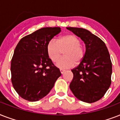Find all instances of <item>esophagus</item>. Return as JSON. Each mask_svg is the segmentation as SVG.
Segmentation results:
<instances>
[{
    "label": "esophagus",
    "instance_id": "1",
    "mask_svg": "<svg viewBox=\"0 0 120 120\" xmlns=\"http://www.w3.org/2000/svg\"><path fill=\"white\" fill-rule=\"evenodd\" d=\"M60 72H61V73H62V74H64V72L65 71V70H63V69H60Z\"/></svg>",
    "mask_w": 120,
    "mask_h": 120
}]
</instances>
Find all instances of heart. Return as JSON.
Returning <instances> with one entry per match:
<instances>
[{
  "label": "heart",
  "instance_id": "obj_1",
  "mask_svg": "<svg viewBox=\"0 0 120 120\" xmlns=\"http://www.w3.org/2000/svg\"><path fill=\"white\" fill-rule=\"evenodd\" d=\"M64 50V56L56 63L57 67L62 69L72 67L75 63L79 64L85 56V51L80 44V39L73 34L61 36L57 40L53 39L47 44V54L53 62L58 60Z\"/></svg>",
  "mask_w": 120,
  "mask_h": 120
}]
</instances>
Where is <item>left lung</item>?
Listing matches in <instances>:
<instances>
[{
  "label": "left lung",
  "mask_w": 120,
  "mask_h": 120,
  "mask_svg": "<svg viewBox=\"0 0 120 120\" xmlns=\"http://www.w3.org/2000/svg\"><path fill=\"white\" fill-rule=\"evenodd\" d=\"M67 29L80 37L86 47L83 59L71 70L73 78L70 88L80 100L95 102L104 96L112 82V64L108 49L103 41L86 29Z\"/></svg>",
  "instance_id": "1"
}]
</instances>
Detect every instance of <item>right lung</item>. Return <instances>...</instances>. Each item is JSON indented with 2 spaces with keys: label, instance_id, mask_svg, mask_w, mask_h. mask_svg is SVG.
Listing matches in <instances>:
<instances>
[{
  "label": "right lung",
  "instance_id": "add662e5",
  "mask_svg": "<svg viewBox=\"0 0 120 120\" xmlns=\"http://www.w3.org/2000/svg\"><path fill=\"white\" fill-rule=\"evenodd\" d=\"M60 32V27L41 28L23 37L16 46L11 60V81L22 98L29 101L41 99L62 75L47 52L48 43Z\"/></svg>",
  "mask_w": 120,
  "mask_h": 120
}]
</instances>
